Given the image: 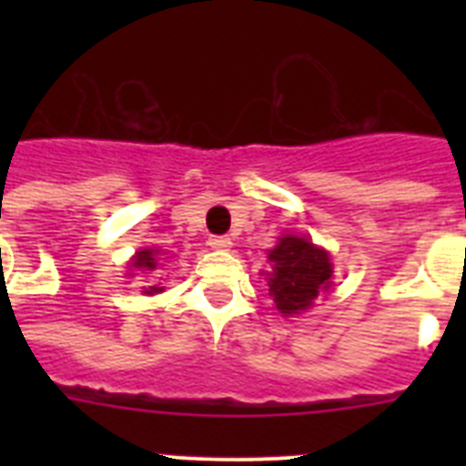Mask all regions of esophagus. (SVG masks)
Listing matches in <instances>:
<instances>
[{
  "label": "esophagus",
  "instance_id": "1",
  "mask_svg": "<svg viewBox=\"0 0 466 466\" xmlns=\"http://www.w3.org/2000/svg\"><path fill=\"white\" fill-rule=\"evenodd\" d=\"M208 245L212 247V249H228V247H230V238H226V236H209Z\"/></svg>",
  "mask_w": 466,
  "mask_h": 466
}]
</instances>
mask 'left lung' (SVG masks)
<instances>
[{"instance_id": "1", "label": "left lung", "mask_w": 466, "mask_h": 466, "mask_svg": "<svg viewBox=\"0 0 466 466\" xmlns=\"http://www.w3.org/2000/svg\"><path fill=\"white\" fill-rule=\"evenodd\" d=\"M268 258L273 261L268 294L273 296L275 308L284 317L299 315L300 310L310 308L312 300L331 278L329 254L306 238H279L278 247L268 254Z\"/></svg>"}]
</instances>
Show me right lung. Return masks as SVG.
Wrapping results in <instances>:
<instances>
[{
	"mask_svg": "<svg viewBox=\"0 0 466 466\" xmlns=\"http://www.w3.org/2000/svg\"><path fill=\"white\" fill-rule=\"evenodd\" d=\"M133 266H135V268H142V270H154L156 268V252H154V249H142V252H137ZM154 291H160V289H158V287H149V289H147V294H154Z\"/></svg>",
	"mask_w": 466,
	"mask_h": 466,
	"instance_id": "1",
	"label": "right lung"
}]
</instances>
